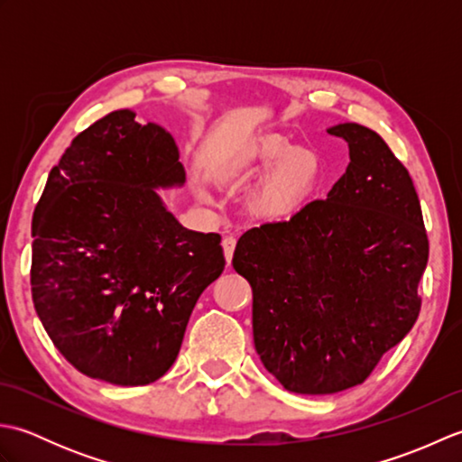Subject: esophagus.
<instances>
[{
    "label": "esophagus",
    "mask_w": 462,
    "mask_h": 462,
    "mask_svg": "<svg viewBox=\"0 0 462 462\" xmlns=\"http://www.w3.org/2000/svg\"><path fill=\"white\" fill-rule=\"evenodd\" d=\"M222 248H224V256H226V262H232V256H234V250H236V238L234 236H226L222 240Z\"/></svg>",
    "instance_id": "34e87169"
}]
</instances>
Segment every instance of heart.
I'll list each match as a JSON object with an SVG mask.
<instances>
[{
  "mask_svg": "<svg viewBox=\"0 0 462 462\" xmlns=\"http://www.w3.org/2000/svg\"><path fill=\"white\" fill-rule=\"evenodd\" d=\"M228 182H248L268 172L252 199L262 218L283 220L303 208L323 179L318 151L296 146L286 134L266 133L238 144L214 164Z\"/></svg>",
  "mask_w": 462,
  "mask_h": 462,
  "instance_id": "heart-1",
  "label": "heart"
}]
</instances>
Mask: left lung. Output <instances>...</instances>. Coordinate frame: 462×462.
<instances>
[{
	"label": "left lung",
	"mask_w": 462,
	"mask_h": 462,
	"mask_svg": "<svg viewBox=\"0 0 462 462\" xmlns=\"http://www.w3.org/2000/svg\"><path fill=\"white\" fill-rule=\"evenodd\" d=\"M346 174L290 220L244 232L232 266L252 286L254 346L291 393L356 387L403 341L420 311L429 238L409 171L357 123Z\"/></svg>",
	"instance_id": "8db88e82"
}]
</instances>
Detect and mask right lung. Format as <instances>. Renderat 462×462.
I'll list each match as a JSON object with an SVG mask.
<instances>
[{"mask_svg":"<svg viewBox=\"0 0 462 462\" xmlns=\"http://www.w3.org/2000/svg\"><path fill=\"white\" fill-rule=\"evenodd\" d=\"M179 156L159 125L121 109L77 134L49 172L33 212V306L87 377L131 387L162 377L226 266L220 234L184 228L154 192L184 182Z\"/></svg>","mask_w":462,"mask_h":462,"instance_id":"obj_1","label":"right lung"}]
</instances>
